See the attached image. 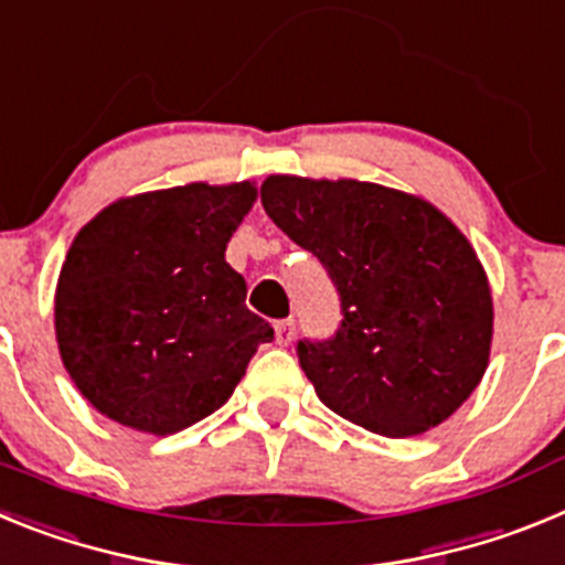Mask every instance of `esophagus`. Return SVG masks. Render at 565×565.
Segmentation results:
<instances>
[{"instance_id": "34e87169", "label": "esophagus", "mask_w": 565, "mask_h": 565, "mask_svg": "<svg viewBox=\"0 0 565 565\" xmlns=\"http://www.w3.org/2000/svg\"><path fill=\"white\" fill-rule=\"evenodd\" d=\"M274 331H277V344H291L294 333H297V326H294V319H279L277 326H274Z\"/></svg>"}]
</instances>
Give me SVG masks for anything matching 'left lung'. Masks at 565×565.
Listing matches in <instances>:
<instances>
[{"mask_svg": "<svg viewBox=\"0 0 565 565\" xmlns=\"http://www.w3.org/2000/svg\"><path fill=\"white\" fill-rule=\"evenodd\" d=\"M259 198L339 291L337 333L297 342L322 404L387 438L447 422L492 344V294L469 239L427 201L379 183L271 174Z\"/></svg>", "mask_w": 565, "mask_h": 565, "instance_id": "8db88e82", "label": "left lung"}]
</instances>
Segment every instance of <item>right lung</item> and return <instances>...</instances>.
<instances>
[{"instance_id": "add662e5", "label": "right lung", "mask_w": 565, "mask_h": 565, "mask_svg": "<svg viewBox=\"0 0 565 565\" xmlns=\"http://www.w3.org/2000/svg\"><path fill=\"white\" fill-rule=\"evenodd\" d=\"M254 183L135 194L76 234L56 286V339L98 413L169 436L212 416L274 328L246 308L226 243Z\"/></svg>"}]
</instances>
